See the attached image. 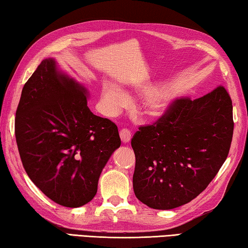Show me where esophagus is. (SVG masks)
<instances>
[{"instance_id":"obj_1","label":"esophagus","mask_w":248,"mask_h":248,"mask_svg":"<svg viewBox=\"0 0 248 248\" xmlns=\"http://www.w3.org/2000/svg\"><path fill=\"white\" fill-rule=\"evenodd\" d=\"M120 137H121V140L123 144H128L129 140H131L132 133L129 132L128 129L123 128V129H121V132H120Z\"/></svg>"}]
</instances>
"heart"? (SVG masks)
Here are the masks:
<instances>
[{"label":"heart","instance_id":"obj_1","mask_svg":"<svg viewBox=\"0 0 248 248\" xmlns=\"http://www.w3.org/2000/svg\"><path fill=\"white\" fill-rule=\"evenodd\" d=\"M176 95V90L171 87H161V88L151 90L146 95L142 103L146 117L153 120L162 116L171 106V103L174 101ZM100 101H101L103 111L108 115H114L124 104L127 103L128 97L114 82L106 80L102 82L101 88H100Z\"/></svg>","mask_w":248,"mask_h":248}]
</instances>
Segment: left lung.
Returning <instances> with one entry per match:
<instances>
[{
    "mask_svg": "<svg viewBox=\"0 0 248 248\" xmlns=\"http://www.w3.org/2000/svg\"><path fill=\"white\" fill-rule=\"evenodd\" d=\"M233 128L232 101L223 87L195 100H175L161 119L133 137L136 197L159 210L193 201L224 163Z\"/></svg>",
    "mask_w": 248,
    "mask_h": 248,
    "instance_id": "left-lung-1",
    "label": "left lung"
}]
</instances>
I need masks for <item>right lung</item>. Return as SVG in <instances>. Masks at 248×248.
Wrapping results in <instances>:
<instances>
[{
  "mask_svg": "<svg viewBox=\"0 0 248 248\" xmlns=\"http://www.w3.org/2000/svg\"><path fill=\"white\" fill-rule=\"evenodd\" d=\"M88 99L85 85L49 58L25 84L16 111L25 171L46 196L68 208L95 196L100 174L121 146L116 125L94 115Z\"/></svg>",
  "mask_w": 248,
  "mask_h": 248,
  "instance_id": "add662e5",
  "label": "right lung"
}]
</instances>
